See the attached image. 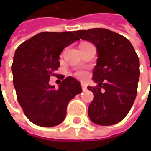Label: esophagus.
Returning <instances> with one entry per match:
<instances>
[{
  "label": "esophagus",
  "instance_id": "obj_1",
  "mask_svg": "<svg viewBox=\"0 0 151 151\" xmlns=\"http://www.w3.org/2000/svg\"><path fill=\"white\" fill-rule=\"evenodd\" d=\"M81 87H82V90L85 91L86 89V84L85 82H81Z\"/></svg>",
  "mask_w": 151,
  "mask_h": 151
}]
</instances>
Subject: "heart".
<instances>
[{"instance_id":"obj_1","label":"heart","mask_w":151,"mask_h":151,"mask_svg":"<svg viewBox=\"0 0 151 151\" xmlns=\"http://www.w3.org/2000/svg\"><path fill=\"white\" fill-rule=\"evenodd\" d=\"M76 76L78 78H83L86 77V73L83 72V71H79V72H77L76 73Z\"/></svg>"}]
</instances>
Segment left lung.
I'll return each instance as SVG.
<instances>
[{
    "label": "left lung",
    "mask_w": 151,
    "mask_h": 151,
    "mask_svg": "<svg viewBox=\"0 0 151 151\" xmlns=\"http://www.w3.org/2000/svg\"><path fill=\"white\" fill-rule=\"evenodd\" d=\"M78 39L92 43L97 50L93 72L95 87L87 86L94 98L88 116L95 124L110 126L125 118L136 100L140 62L131 43L109 29L96 28L75 32Z\"/></svg>",
    "instance_id": "obj_1"
}]
</instances>
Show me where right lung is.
<instances>
[{
  "instance_id": "obj_1",
  "label": "right lung",
  "mask_w": 151,
  "mask_h": 151,
  "mask_svg": "<svg viewBox=\"0 0 151 151\" xmlns=\"http://www.w3.org/2000/svg\"><path fill=\"white\" fill-rule=\"evenodd\" d=\"M78 40L71 31L41 32L15 50L11 70L17 100L27 118L37 126L60 124L69 101L82 92L79 81L71 76L58 89L49 83L60 65L62 50Z\"/></svg>"
}]
</instances>
